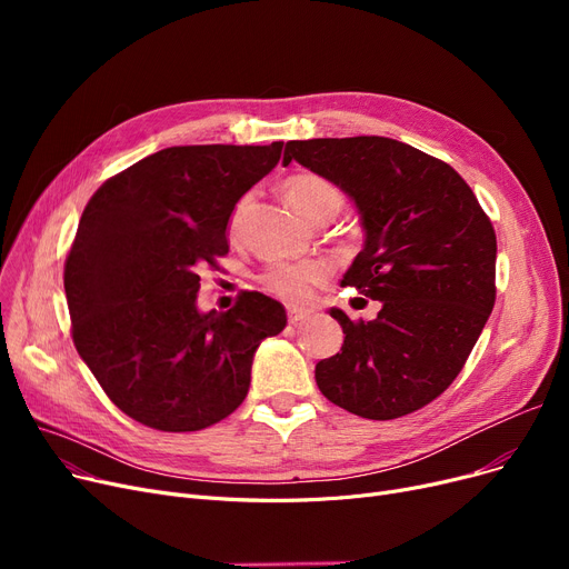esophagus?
Masks as SVG:
<instances>
[{
  "label": "esophagus",
  "mask_w": 569,
  "mask_h": 569,
  "mask_svg": "<svg viewBox=\"0 0 569 569\" xmlns=\"http://www.w3.org/2000/svg\"><path fill=\"white\" fill-rule=\"evenodd\" d=\"M307 316H309V311H305L300 307H288V322L290 325H297V322L307 320Z\"/></svg>",
  "instance_id": "obj_1"
}]
</instances>
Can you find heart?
<instances>
[{"instance_id":"1","label":"heart","mask_w":569,"mask_h":569,"mask_svg":"<svg viewBox=\"0 0 569 569\" xmlns=\"http://www.w3.org/2000/svg\"><path fill=\"white\" fill-rule=\"evenodd\" d=\"M281 191L295 212L313 223H327L330 219H335L339 214V209L343 207V193L332 182H327L325 177L316 172H297L286 177ZM249 200L251 196H242L234 202L228 219L230 237L239 232ZM330 277H332V264L322 258L274 260L262 269L260 283L267 292L277 295L279 300L305 302L311 295V290L325 283Z\"/></svg>"}]
</instances>
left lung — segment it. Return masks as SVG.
I'll return each mask as SVG.
<instances>
[{"label":"left lung","instance_id":"left-lung-1","mask_svg":"<svg viewBox=\"0 0 569 569\" xmlns=\"http://www.w3.org/2000/svg\"><path fill=\"white\" fill-rule=\"evenodd\" d=\"M341 187L367 232L341 286L380 300L373 320L343 327L341 352L316 365L318 390L367 420H397L438 399L461 373L496 302V232L463 177L382 136L286 142Z\"/></svg>","mask_w":569,"mask_h":569}]
</instances>
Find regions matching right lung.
I'll use <instances>...</instances> for the list:
<instances>
[{
	"instance_id": "add662e5",
	"label": "right lung",
	"mask_w": 569,
	"mask_h": 569,
	"mask_svg": "<svg viewBox=\"0 0 569 569\" xmlns=\"http://www.w3.org/2000/svg\"><path fill=\"white\" fill-rule=\"evenodd\" d=\"M272 144H184L112 174L89 198L64 262L76 350L131 420L168 433L221 422L247 399L253 352L286 327L262 292L200 313L234 202L281 159Z\"/></svg>"
}]
</instances>
